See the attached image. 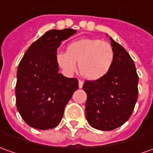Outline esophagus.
<instances>
[{"label":"esophagus","instance_id":"esophagus-1","mask_svg":"<svg viewBox=\"0 0 153 153\" xmlns=\"http://www.w3.org/2000/svg\"><path fill=\"white\" fill-rule=\"evenodd\" d=\"M83 81H81V80H79V88H81L83 87Z\"/></svg>","mask_w":153,"mask_h":153}]
</instances>
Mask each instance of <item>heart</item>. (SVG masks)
Instances as JSON below:
<instances>
[{
  "label": "heart",
  "instance_id": "1",
  "mask_svg": "<svg viewBox=\"0 0 153 153\" xmlns=\"http://www.w3.org/2000/svg\"><path fill=\"white\" fill-rule=\"evenodd\" d=\"M59 66L66 74L76 69L88 80L96 81L106 77L115 62V51L107 42L97 38H80L68 44L66 51L56 55Z\"/></svg>",
  "mask_w": 153,
  "mask_h": 153
}]
</instances>
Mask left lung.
Masks as SVG:
<instances>
[{
    "label": "left lung",
    "mask_w": 153,
    "mask_h": 153,
    "mask_svg": "<svg viewBox=\"0 0 153 153\" xmlns=\"http://www.w3.org/2000/svg\"><path fill=\"white\" fill-rule=\"evenodd\" d=\"M115 51L112 69L102 79L87 80L86 119L92 127L110 131L128 120L138 99V76L134 60L121 45L110 38Z\"/></svg>",
    "instance_id": "8db88e82"
}]
</instances>
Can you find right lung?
<instances>
[{
  "mask_svg": "<svg viewBox=\"0 0 153 153\" xmlns=\"http://www.w3.org/2000/svg\"><path fill=\"white\" fill-rule=\"evenodd\" d=\"M75 33L72 28L47 31L28 47L19 62L16 106L24 120L33 128L45 130L59 125L65 107L79 88L77 79L58 72L56 61L61 42Z\"/></svg>",
  "mask_w": 153,
  "mask_h": 153,
  "instance_id": "1",
  "label": "right lung"
}]
</instances>
